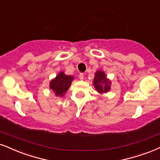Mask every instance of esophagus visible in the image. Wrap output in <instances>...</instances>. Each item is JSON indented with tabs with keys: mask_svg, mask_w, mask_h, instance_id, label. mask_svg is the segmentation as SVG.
Returning <instances> with one entry per match:
<instances>
[{
	"mask_svg": "<svg viewBox=\"0 0 160 160\" xmlns=\"http://www.w3.org/2000/svg\"><path fill=\"white\" fill-rule=\"evenodd\" d=\"M78 78H79L81 80L83 79V78H84V73H83V72H80L79 76H78Z\"/></svg>",
	"mask_w": 160,
	"mask_h": 160,
	"instance_id": "1",
	"label": "esophagus"
}]
</instances>
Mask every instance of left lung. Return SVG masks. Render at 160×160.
Segmentation results:
<instances>
[{"instance_id": "8db88e82", "label": "left lung", "mask_w": 160, "mask_h": 160, "mask_svg": "<svg viewBox=\"0 0 160 160\" xmlns=\"http://www.w3.org/2000/svg\"><path fill=\"white\" fill-rule=\"evenodd\" d=\"M93 84L98 92H106L110 90V82L106 78V76L102 71H97L94 78Z\"/></svg>"}]
</instances>
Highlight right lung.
Wrapping results in <instances>:
<instances>
[{"instance_id":"obj_1","label":"right lung","mask_w":160,"mask_h":160,"mask_svg":"<svg viewBox=\"0 0 160 160\" xmlns=\"http://www.w3.org/2000/svg\"><path fill=\"white\" fill-rule=\"evenodd\" d=\"M72 79L73 77L67 76L62 72L56 76V78L51 81L50 87L56 96H62L70 88Z\"/></svg>"}]
</instances>
